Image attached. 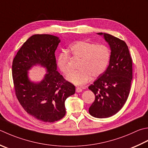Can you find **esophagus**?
Wrapping results in <instances>:
<instances>
[{
    "mask_svg": "<svg viewBox=\"0 0 148 148\" xmlns=\"http://www.w3.org/2000/svg\"><path fill=\"white\" fill-rule=\"evenodd\" d=\"M82 88H81L80 87H77L76 88V92H77V93H79V92H82Z\"/></svg>",
    "mask_w": 148,
    "mask_h": 148,
    "instance_id": "obj_1",
    "label": "esophagus"
}]
</instances>
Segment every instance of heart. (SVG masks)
Segmentation results:
<instances>
[{
  "instance_id": "1",
  "label": "heart",
  "mask_w": 148,
  "mask_h": 148,
  "mask_svg": "<svg viewBox=\"0 0 148 148\" xmlns=\"http://www.w3.org/2000/svg\"><path fill=\"white\" fill-rule=\"evenodd\" d=\"M72 58L79 60V71L72 73L68 80L76 85H82L88 82L91 76H101L108 66L110 60V51L104 45H95L85 41H79L70 47ZM70 56L68 53H62L57 59V65L63 74L68 76L72 71Z\"/></svg>"
}]
</instances>
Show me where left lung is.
Here are the masks:
<instances>
[{"mask_svg": "<svg viewBox=\"0 0 148 148\" xmlns=\"http://www.w3.org/2000/svg\"><path fill=\"white\" fill-rule=\"evenodd\" d=\"M110 47V63L106 70L88 88L95 95L89 114L107 118L120 110L126 102L132 80V60L125 42L111 34L99 33Z\"/></svg>", "mask_w": 148, "mask_h": 148, "instance_id": "left-lung-1", "label": "left lung"}]
</instances>
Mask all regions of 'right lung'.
<instances>
[{"instance_id":"1","label":"right lung","mask_w":148,"mask_h":148,"mask_svg":"<svg viewBox=\"0 0 148 148\" xmlns=\"http://www.w3.org/2000/svg\"><path fill=\"white\" fill-rule=\"evenodd\" d=\"M60 42L50 34H34L14 58L12 76L16 96L29 114L45 123H54L65 115V101L75 94V86L57 70L55 51ZM45 67L48 73L41 82H31L27 71L34 65Z\"/></svg>"}]
</instances>
